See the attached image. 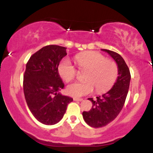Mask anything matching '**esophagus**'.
Segmentation results:
<instances>
[{
	"instance_id": "obj_1",
	"label": "esophagus",
	"mask_w": 153,
	"mask_h": 153,
	"mask_svg": "<svg viewBox=\"0 0 153 153\" xmlns=\"http://www.w3.org/2000/svg\"><path fill=\"white\" fill-rule=\"evenodd\" d=\"M73 100H74V101H82V99H78V98H73Z\"/></svg>"
}]
</instances>
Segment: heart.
I'll list each match as a JSON object with an SVG mask.
<instances>
[{"instance_id": "b5f03b06", "label": "heart", "mask_w": 153, "mask_h": 153, "mask_svg": "<svg viewBox=\"0 0 153 153\" xmlns=\"http://www.w3.org/2000/svg\"><path fill=\"white\" fill-rule=\"evenodd\" d=\"M75 62L80 71H86L83 82H73L67 87V93L73 97L90 94L96 88V92L104 93L114 85L119 76V67L115 61L106 59L96 51L77 54ZM59 75L65 81L69 82L77 75V70L68 59L61 61L58 66Z\"/></svg>"}]
</instances>
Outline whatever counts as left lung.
<instances>
[{
  "label": "left lung",
  "mask_w": 153,
  "mask_h": 153,
  "mask_svg": "<svg viewBox=\"0 0 153 153\" xmlns=\"http://www.w3.org/2000/svg\"><path fill=\"white\" fill-rule=\"evenodd\" d=\"M102 50L110 54L118 65L119 76L108 92L95 100L88 99L92 102L93 106L88 111L82 112V117L89 126L94 128L105 127L119 115L125 103L131 79L129 68L122 56L113 51Z\"/></svg>",
  "instance_id": "obj_1"
}]
</instances>
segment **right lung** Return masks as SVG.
Here are the masks:
<instances>
[{
  "label": "right lung",
  "mask_w": 153,
  "mask_h": 153,
  "mask_svg": "<svg viewBox=\"0 0 153 153\" xmlns=\"http://www.w3.org/2000/svg\"><path fill=\"white\" fill-rule=\"evenodd\" d=\"M66 50L58 45H47L33 54L26 63L23 82L26 103L35 118L46 125L59 122L68 103L73 101L59 93L65 85L58 66L67 55Z\"/></svg>",
  "instance_id": "1"
}]
</instances>
